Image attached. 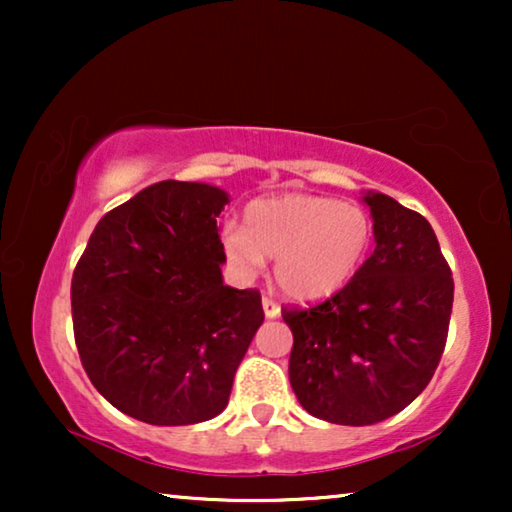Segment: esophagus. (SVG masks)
Returning a JSON list of instances; mask_svg holds the SVG:
<instances>
[{"mask_svg": "<svg viewBox=\"0 0 512 512\" xmlns=\"http://www.w3.org/2000/svg\"><path fill=\"white\" fill-rule=\"evenodd\" d=\"M263 312L268 319H277L282 314V307H279L272 298H263Z\"/></svg>", "mask_w": 512, "mask_h": 512, "instance_id": "34e87169", "label": "esophagus"}]
</instances>
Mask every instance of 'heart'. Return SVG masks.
Returning <instances> with one entry per match:
<instances>
[{"instance_id": "heart-1", "label": "heart", "mask_w": 512, "mask_h": 512, "mask_svg": "<svg viewBox=\"0 0 512 512\" xmlns=\"http://www.w3.org/2000/svg\"><path fill=\"white\" fill-rule=\"evenodd\" d=\"M373 244V221L354 202L310 193L258 198L244 209V228L228 226L221 249L242 275L275 261L277 286L298 303L333 298L356 277Z\"/></svg>"}]
</instances>
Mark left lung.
I'll return each instance as SVG.
<instances>
[{
    "mask_svg": "<svg viewBox=\"0 0 512 512\" xmlns=\"http://www.w3.org/2000/svg\"><path fill=\"white\" fill-rule=\"evenodd\" d=\"M375 251L340 293L282 310L293 333L289 380L310 415L368 426L415 401L436 373L454 282L431 223L384 193H363Z\"/></svg>",
    "mask_w": 512,
    "mask_h": 512,
    "instance_id": "1",
    "label": "left lung"
}]
</instances>
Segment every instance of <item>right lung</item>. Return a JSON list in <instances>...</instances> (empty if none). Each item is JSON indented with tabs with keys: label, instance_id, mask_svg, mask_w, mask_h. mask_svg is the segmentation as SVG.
I'll list each match as a JSON object with an SVG mask.
<instances>
[{
	"label": "right lung",
	"instance_id": "obj_1",
	"mask_svg": "<svg viewBox=\"0 0 512 512\" xmlns=\"http://www.w3.org/2000/svg\"><path fill=\"white\" fill-rule=\"evenodd\" d=\"M223 188L158 181L97 223L72 277L74 338L107 401L153 426L223 412L263 324L261 293L223 284Z\"/></svg>",
	"mask_w": 512,
	"mask_h": 512
}]
</instances>
